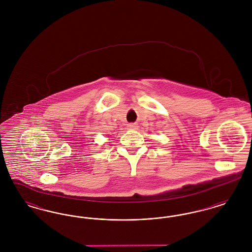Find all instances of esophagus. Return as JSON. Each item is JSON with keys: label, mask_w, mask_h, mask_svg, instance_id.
Listing matches in <instances>:
<instances>
[{"label": "esophagus", "mask_w": 252, "mask_h": 252, "mask_svg": "<svg viewBox=\"0 0 252 252\" xmlns=\"http://www.w3.org/2000/svg\"><path fill=\"white\" fill-rule=\"evenodd\" d=\"M128 129H137L138 128V126L136 124H130L127 126Z\"/></svg>", "instance_id": "esophagus-1"}]
</instances>
